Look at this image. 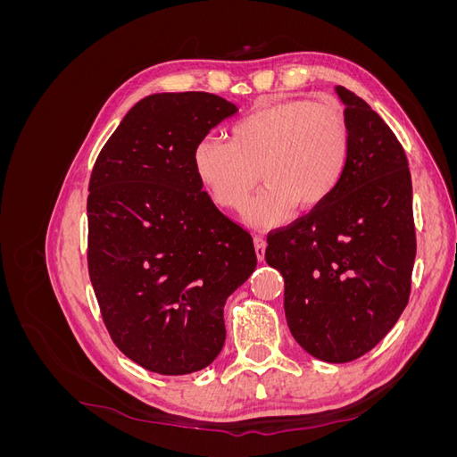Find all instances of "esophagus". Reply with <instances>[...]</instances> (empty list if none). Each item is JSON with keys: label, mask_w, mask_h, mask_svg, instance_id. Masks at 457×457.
I'll list each match as a JSON object with an SVG mask.
<instances>
[{"label": "esophagus", "mask_w": 457, "mask_h": 457, "mask_svg": "<svg viewBox=\"0 0 457 457\" xmlns=\"http://www.w3.org/2000/svg\"><path fill=\"white\" fill-rule=\"evenodd\" d=\"M253 242H255V253H257V259H259V261H262V259H265L267 240L262 238V237H255V238H253Z\"/></svg>", "instance_id": "obj_1"}]
</instances>
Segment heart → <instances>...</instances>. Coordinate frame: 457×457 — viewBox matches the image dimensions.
<instances>
[{
    "label": "heart",
    "mask_w": 457,
    "mask_h": 457,
    "mask_svg": "<svg viewBox=\"0 0 457 457\" xmlns=\"http://www.w3.org/2000/svg\"><path fill=\"white\" fill-rule=\"evenodd\" d=\"M351 131L336 101L267 104L234 123L230 141L205 137L192 154L198 181L223 210L238 212L265 181L245 219L255 227L286 220L294 205H322L343 181Z\"/></svg>",
    "instance_id": "b5f03b06"
}]
</instances>
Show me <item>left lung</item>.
<instances>
[{
	"label": "left lung",
	"mask_w": 457,
	"mask_h": 457,
	"mask_svg": "<svg viewBox=\"0 0 457 457\" xmlns=\"http://www.w3.org/2000/svg\"><path fill=\"white\" fill-rule=\"evenodd\" d=\"M351 131L337 190L269 234L265 259L284 276L295 341L324 362H351L389 334L408 305L416 259L408 158L391 128L336 87Z\"/></svg>",
	"instance_id": "8db88e82"
}]
</instances>
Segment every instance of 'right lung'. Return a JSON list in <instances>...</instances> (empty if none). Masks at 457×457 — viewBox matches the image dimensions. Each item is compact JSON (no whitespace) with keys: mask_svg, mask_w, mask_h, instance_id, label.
Here are the masks:
<instances>
[{"mask_svg":"<svg viewBox=\"0 0 457 457\" xmlns=\"http://www.w3.org/2000/svg\"><path fill=\"white\" fill-rule=\"evenodd\" d=\"M238 108L204 91L137 103L89 179L87 267L116 347L162 376L210 366L227 297L255 270L252 234L202 190L192 154Z\"/></svg>","mask_w":457,"mask_h":457,"instance_id":"1","label":"right lung"}]
</instances>
